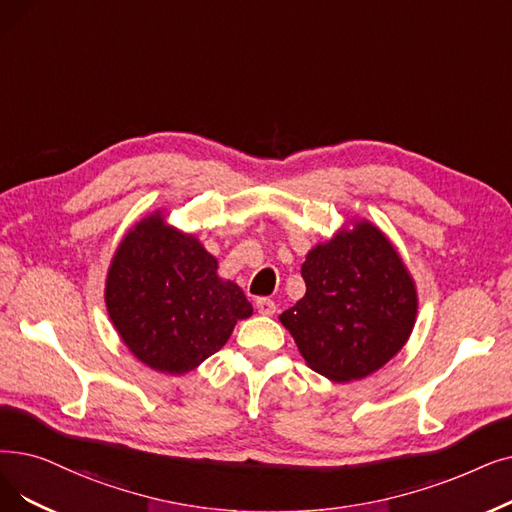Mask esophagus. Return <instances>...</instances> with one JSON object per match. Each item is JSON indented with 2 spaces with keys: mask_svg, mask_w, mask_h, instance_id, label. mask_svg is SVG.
<instances>
[{
  "mask_svg": "<svg viewBox=\"0 0 512 512\" xmlns=\"http://www.w3.org/2000/svg\"><path fill=\"white\" fill-rule=\"evenodd\" d=\"M255 307H257V311H259L261 316H274L276 314V303L272 299L261 297V299L255 301Z\"/></svg>",
  "mask_w": 512,
  "mask_h": 512,
  "instance_id": "esophagus-1",
  "label": "esophagus"
}]
</instances>
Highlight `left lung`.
Instances as JSON below:
<instances>
[{"instance_id":"8db88e82","label":"left lung","mask_w":512,"mask_h":512,"mask_svg":"<svg viewBox=\"0 0 512 512\" xmlns=\"http://www.w3.org/2000/svg\"><path fill=\"white\" fill-rule=\"evenodd\" d=\"M305 295L280 314L305 364L332 383L381 370L408 343L418 314L416 282L389 236L351 217L301 265Z\"/></svg>"}]
</instances>
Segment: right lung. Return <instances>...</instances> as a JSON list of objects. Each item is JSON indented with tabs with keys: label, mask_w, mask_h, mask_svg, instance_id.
Wrapping results in <instances>:
<instances>
[{
	"label": "right lung",
	"mask_w": 512,
	"mask_h": 512,
	"mask_svg": "<svg viewBox=\"0 0 512 512\" xmlns=\"http://www.w3.org/2000/svg\"><path fill=\"white\" fill-rule=\"evenodd\" d=\"M194 234L157 209L133 224L110 259L104 303L125 347L148 368L186 374L224 347L253 316L242 288L217 274Z\"/></svg>",
	"instance_id": "add662e5"
}]
</instances>
